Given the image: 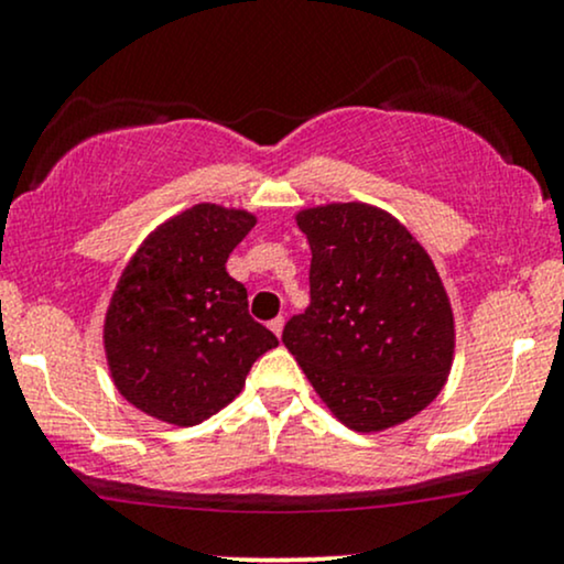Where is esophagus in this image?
<instances>
[{
    "instance_id": "esophagus-1",
    "label": "esophagus",
    "mask_w": 564,
    "mask_h": 564,
    "mask_svg": "<svg viewBox=\"0 0 564 564\" xmlns=\"http://www.w3.org/2000/svg\"><path fill=\"white\" fill-rule=\"evenodd\" d=\"M268 326H270V332H273L275 336L283 334V318H273V321L268 323Z\"/></svg>"
}]
</instances>
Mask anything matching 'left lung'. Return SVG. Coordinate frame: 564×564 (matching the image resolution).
Wrapping results in <instances>:
<instances>
[{
	"mask_svg": "<svg viewBox=\"0 0 564 564\" xmlns=\"http://www.w3.org/2000/svg\"><path fill=\"white\" fill-rule=\"evenodd\" d=\"M310 307L283 345L341 424L379 432L416 416L443 390L453 360L448 294L424 246L368 204L304 209Z\"/></svg>",
	"mask_w": 564,
	"mask_h": 564,
	"instance_id": "left-lung-1",
	"label": "left lung"
}]
</instances>
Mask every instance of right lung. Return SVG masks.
Returning a JSON list of instances; mask_svg holds the SVG:
<instances>
[{"mask_svg":"<svg viewBox=\"0 0 564 564\" xmlns=\"http://www.w3.org/2000/svg\"><path fill=\"white\" fill-rule=\"evenodd\" d=\"M254 223L249 212L198 204L151 232L121 273L102 339L116 387L148 416L200 424L278 347L225 270Z\"/></svg>","mask_w":564,"mask_h":564,"instance_id":"1","label":"right lung"}]
</instances>
